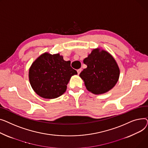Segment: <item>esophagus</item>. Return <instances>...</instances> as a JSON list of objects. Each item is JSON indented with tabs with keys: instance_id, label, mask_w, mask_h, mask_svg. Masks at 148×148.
<instances>
[{
	"instance_id": "esophagus-1",
	"label": "esophagus",
	"mask_w": 148,
	"mask_h": 148,
	"mask_svg": "<svg viewBox=\"0 0 148 148\" xmlns=\"http://www.w3.org/2000/svg\"><path fill=\"white\" fill-rule=\"evenodd\" d=\"M81 71H82L81 69H77V72L78 74H79L81 72Z\"/></svg>"
}]
</instances>
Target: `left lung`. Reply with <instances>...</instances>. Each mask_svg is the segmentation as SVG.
Returning <instances> with one entry per match:
<instances>
[{
    "mask_svg": "<svg viewBox=\"0 0 148 148\" xmlns=\"http://www.w3.org/2000/svg\"><path fill=\"white\" fill-rule=\"evenodd\" d=\"M87 67L79 76L86 89L95 94L108 92L115 85L119 76V69L115 59L105 51L94 49L84 60Z\"/></svg>",
    "mask_w": 148,
    "mask_h": 148,
    "instance_id": "left-lung-1",
    "label": "left lung"
}]
</instances>
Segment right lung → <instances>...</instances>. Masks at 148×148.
Instances as JSON below:
<instances>
[{
	"mask_svg": "<svg viewBox=\"0 0 148 148\" xmlns=\"http://www.w3.org/2000/svg\"><path fill=\"white\" fill-rule=\"evenodd\" d=\"M77 72L59 54L45 53L33 63L29 70V81L33 90L45 99L61 96L67 89L72 76Z\"/></svg>",
	"mask_w": 148,
	"mask_h": 148,
	"instance_id": "obj_1",
	"label": "right lung"
}]
</instances>
